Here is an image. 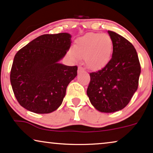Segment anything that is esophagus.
Here are the masks:
<instances>
[{
	"label": "esophagus",
	"instance_id": "34e87169",
	"mask_svg": "<svg viewBox=\"0 0 153 153\" xmlns=\"http://www.w3.org/2000/svg\"><path fill=\"white\" fill-rule=\"evenodd\" d=\"M83 72H85L84 69H83L82 67H79L78 68V73H83Z\"/></svg>",
	"mask_w": 153,
	"mask_h": 153
}]
</instances>
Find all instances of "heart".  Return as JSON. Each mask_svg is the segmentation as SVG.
<instances>
[{"instance_id":"obj_1","label":"heart","mask_w":153,"mask_h":153,"mask_svg":"<svg viewBox=\"0 0 153 153\" xmlns=\"http://www.w3.org/2000/svg\"><path fill=\"white\" fill-rule=\"evenodd\" d=\"M113 44L107 34H88L75 41L71 55L74 60L85 59L87 68L98 71L105 66L111 59Z\"/></svg>"}]
</instances>
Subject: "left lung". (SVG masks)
<instances>
[{"label": "left lung", "mask_w": 153, "mask_h": 153, "mask_svg": "<svg viewBox=\"0 0 153 153\" xmlns=\"http://www.w3.org/2000/svg\"><path fill=\"white\" fill-rule=\"evenodd\" d=\"M108 33L113 44L112 57L102 70L90 73L87 94L97 110L112 113L123 109L136 92L140 65L130 42L114 32Z\"/></svg>", "instance_id": "1"}]
</instances>
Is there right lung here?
I'll list each match as a JSON object with an SVG mask.
<instances>
[{
    "label": "right lung",
    "instance_id": "obj_1",
    "mask_svg": "<svg viewBox=\"0 0 153 153\" xmlns=\"http://www.w3.org/2000/svg\"><path fill=\"white\" fill-rule=\"evenodd\" d=\"M68 33L43 34L15 54L10 82L19 104L36 114H49L62 104L78 67L60 63L71 47Z\"/></svg>",
    "mask_w": 153,
    "mask_h": 153
}]
</instances>
